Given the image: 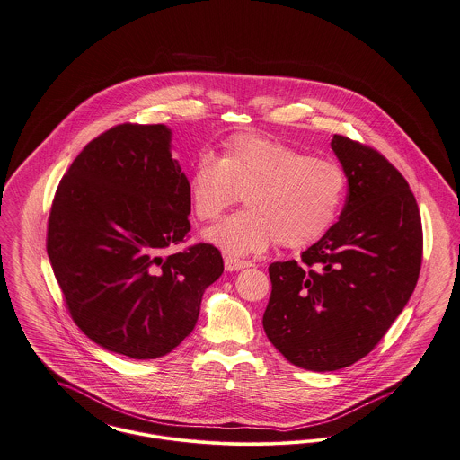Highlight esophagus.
<instances>
[{
  "label": "esophagus",
  "instance_id": "obj_1",
  "mask_svg": "<svg viewBox=\"0 0 460 460\" xmlns=\"http://www.w3.org/2000/svg\"><path fill=\"white\" fill-rule=\"evenodd\" d=\"M252 263L249 260H241V258H234V256H225V269L228 272H235V270H243L245 267H251Z\"/></svg>",
  "mask_w": 460,
  "mask_h": 460
}]
</instances>
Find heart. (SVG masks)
I'll return each instance as SVG.
<instances>
[{"instance_id":"b5f03b06","label":"heart","mask_w":460,"mask_h":460,"mask_svg":"<svg viewBox=\"0 0 460 460\" xmlns=\"http://www.w3.org/2000/svg\"><path fill=\"white\" fill-rule=\"evenodd\" d=\"M193 213L213 221L244 193V211L206 232L209 243L239 258L272 243L302 249L319 241L341 211L347 176L333 160L314 158L254 134H235L217 158L202 155L188 178Z\"/></svg>"}]
</instances>
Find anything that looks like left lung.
I'll return each instance as SVG.
<instances>
[{
	"mask_svg": "<svg viewBox=\"0 0 460 460\" xmlns=\"http://www.w3.org/2000/svg\"><path fill=\"white\" fill-rule=\"evenodd\" d=\"M349 193L337 223L302 252L269 267L263 328L295 367L335 371L367 356L410 300L422 265L417 200L375 148L335 134Z\"/></svg>",
	"mask_w": 460,
	"mask_h": 460,
	"instance_id": "left-lung-1",
	"label": "left lung"
}]
</instances>
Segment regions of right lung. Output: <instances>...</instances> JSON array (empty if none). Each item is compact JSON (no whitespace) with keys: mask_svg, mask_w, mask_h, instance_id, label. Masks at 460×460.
<instances>
[{"mask_svg":"<svg viewBox=\"0 0 460 460\" xmlns=\"http://www.w3.org/2000/svg\"><path fill=\"white\" fill-rule=\"evenodd\" d=\"M162 125L120 123L93 139L56 190L47 252L75 324L132 359L169 354L191 333L219 249L188 245V180Z\"/></svg>","mask_w":460,"mask_h":460,"instance_id":"add662e5","label":"right lung"}]
</instances>
